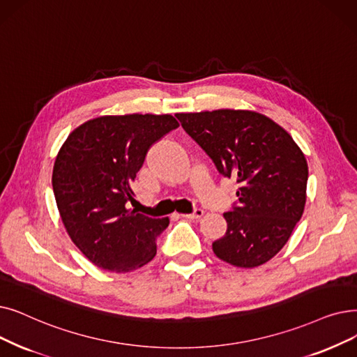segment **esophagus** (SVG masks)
<instances>
[{"instance_id":"34e87169","label":"esophagus","mask_w":357,"mask_h":357,"mask_svg":"<svg viewBox=\"0 0 357 357\" xmlns=\"http://www.w3.org/2000/svg\"><path fill=\"white\" fill-rule=\"evenodd\" d=\"M203 214H204V210H201V208H195L192 213H190V214H182V217H185V219H201V217H203Z\"/></svg>"}]
</instances>
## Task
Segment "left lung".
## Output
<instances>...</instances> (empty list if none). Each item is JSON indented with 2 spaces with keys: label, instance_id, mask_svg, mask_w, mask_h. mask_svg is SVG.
<instances>
[{
  "label": "left lung",
  "instance_id": "left-lung-1",
  "mask_svg": "<svg viewBox=\"0 0 357 357\" xmlns=\"http://www.w3.org/2000/svg\"><path fill=\"white\" fill-rule=\"evenodd\" d=\"M176 118L219 174L239 185L238 201L223 214L226 234L213 242L214 254L241 268L270 261L305 208L307 163L302 150L287 131L257 112L219 109Z\"/></svg>",
  "mask_w": 357,
  "mask_h": 357
}]
</instances>
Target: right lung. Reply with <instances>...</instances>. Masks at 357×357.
Masks as SVG:
<instances>
[{"instance_id":"add662e5","label":"right lung","mask_w":357,"mask_h":357,"mask_svg":"<svg viewBox=\"0 0 357 357\" xmlns=\"http://www.w3.org/2000/svg\"><path fill=\"white\" fill-rule=\"evenodd\" d=\"M178 127L172 115L100 116L75 128L61 147L52 172L61 220L95 266L128 273L156 255L169 219L130 208L131 185L150 147Z\"/></svg>"}]
</instances>
